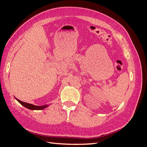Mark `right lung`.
<instances>
[{
	"mask_svg": "<svg viewBox=\"0 0 147 147\" xmlns=\"http://www.w3.org/2000/svg\"><path fill=\"white\" fill-rule=\"evenodd\" d=\"M15 99L20 103L22 105L24 106V107L27 108L29 110H43L44 109H46L49 106V105H42V106H38V105H35L33 104H29V103H26V102H22L21 100H20L19 99H18L16 97H15ZM50 104V105H51Z\"/></svg>",
	"mask_w": 147,
	"mask_h": 147,
	"instance_id": "obj_1",
	"label": "right lung"
}]
</instances>
